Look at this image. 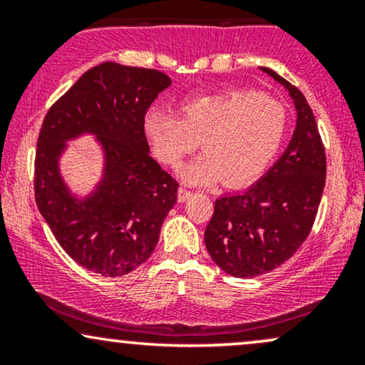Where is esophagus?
<instances>
[{
  "instance_id": "esophagus-1",
  "label": "esophagus",
  "mask_w": 365,
  "mask_h": 365,
  "mask_svg": "<svg viewBox=\"0 0 365 365\" xmlns=\"http://www.w3.org/2000/svg\"><path fill=\"white\" fill-rule=\"evenodd\" d=\"M190 195H192V192L187 190V188H183V187L178 188V202H185Z\"/></svg>"
}]
</instances>
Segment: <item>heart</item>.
Here are the masks:
<instances>
[{"mask_svg": "<svg viewBox=\"0 0 365 365\" xmlns=\"http://www.w3.org/2000/svg\"><path fill=\"white\" fill-rule=\"evenodd\" d=\"M180 110L182 118L149 111L144 130L156 156L171 168L202 140L206 153L180 170L190 185H212L223 178L228 187L252 183L274 161L288 132L287 108L254 91L195 96Z\"/></svg>", "mask_w": 365, "mask_h": 365, "instance_id": "b5f03b06", "label": "heart"}]
</instances>
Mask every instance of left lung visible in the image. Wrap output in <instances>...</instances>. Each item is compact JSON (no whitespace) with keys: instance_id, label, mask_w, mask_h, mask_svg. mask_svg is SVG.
<instances>
[{"instance_id":"8db88e82","label":"left lung","mask_w":365,"mask_h":365,"mask_svg":"<svg viewBox=\"0 0 365 365\" xmlns=\"http://www.w3.org/2000/svg\"><path fill=\"white\" fill-rule=\"evenodd\" d=\"M297 111V127L278 161L242 194L216 199L204 242L225 273L254 278L282 266L311 233L326 183V154L304 94L274 70Z\"/></svg>"}]
</instances>
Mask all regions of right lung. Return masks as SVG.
<instances>
[{
  "instance_id": "obj_1",
  "label": "right lung",
  "mask_w": 365,
  "mask_h": 365,
  "mask_svg": "<svg viewBox=\"0 0 365 365\" xmlns=\"http://www.w3.org/2000/svg\"><path fill=\"white\" fill-rule=\"evenodd\" d=\"M171 78L158 70L104 61L87 70L53 104L36 153V204L75 262L101 276H123L156 249L178 183L150 158L144 118ZM83 135L96 140L102 177L87 195L73 192L61 158Z\"/></svg>"
}]
</instances>
